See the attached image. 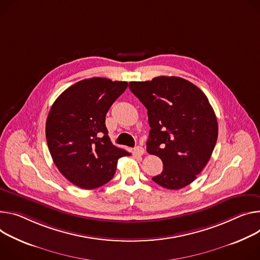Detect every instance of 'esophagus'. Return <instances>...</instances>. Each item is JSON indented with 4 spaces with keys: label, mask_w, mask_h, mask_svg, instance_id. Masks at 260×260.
Returning <instances> with one entry per match:
<instances>
[{
    "label": "esophagus",
    "mask_w": 260,
    "mask_h": 260,
    "mask_svg": "<svg viewBox=\"0 0 260 260\" xmlns=\"http://www.w3.org/2000/svg\"><path fill=\"white\" fill-rule=\"evenodd\" d=\"M144 153H145V150H144L143 147L137 146V147L134 148V154L137 155V156H141V155H143Z\"/></svg>",
    "instance_id": "1"
}]
</instances>
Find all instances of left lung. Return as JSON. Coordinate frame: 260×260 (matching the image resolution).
Returning <instances> with one entry per match:
<instances>
[{
	"instance_id": "1",
	"label": "left lung",
	"mask_w": 260,
	"mask_h": 260,
	"mask_svg": "<svg viewBox=\"0 0 260 260\" xmlns=\"http://www.w3.org/2000/svg\"><path fill=\"white\" fill-rule=\"evenodd\" d=\"M131 91L147 109V152L158 156L162 171L152 180L169 190L193 182L209 160L218 122L205 94L178 77L131 82Z\"/></svg>"
}]
</instances>
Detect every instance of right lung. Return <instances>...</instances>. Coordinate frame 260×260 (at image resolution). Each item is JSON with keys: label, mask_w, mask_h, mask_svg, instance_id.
I'll list each match as a JSON object with an SVG mask.
<instances>
[{"label": "right lung", "mask_w": 260, "mask_h": 260, "mask_svg": "<svg viewBox=\"0 0 260 260\" xmlns=\"http://www.w3.org/2000/svg\"><path fill=\"white\" fill-rule=\"evenodd\" d=\"M127 88V82L86 79L62 92L45 123L46 142L58 170L70 182L92 190L109 182L117 160L131 155L114 146L106 115Z\"/></svg>", "instance_id": "add662e5"}]
</instances>
